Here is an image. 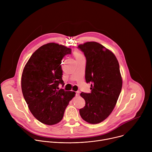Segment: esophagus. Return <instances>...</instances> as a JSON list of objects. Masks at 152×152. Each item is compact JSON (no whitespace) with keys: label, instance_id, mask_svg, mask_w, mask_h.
Returning a JSON list of instances; mask_svg holds the SVG:
<instances>
[{"label":"esophagus","instance_id":"1","mask_svg":"<svg viewBox=\"0 0 152 152\" xmlns=\"http://www.w3.org/2000/svg\"><path fill=\"white\" fill-rule=\"evenodd\" d=\"M79 94H80V92H79V91H76V96H79Z\"/></svg>","mask_w":152,"mask_h":152}]
</instances>
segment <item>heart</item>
Masks as SVG:
<instances>
[{"mask_svg":"<svg viewBox=\"0 0 152 152\" xmlns=\"http://www.w3.org/2000/svg\"><path fill=\"white\" fill-rule=\"evenodd\" d=\"M80 55L79 54V53H75V56H80Z\"/></svg>","mask_w":152,"mask_h":152,"instance_id":"obj_1","label":"heart"}]
</instances>
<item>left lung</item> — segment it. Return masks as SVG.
I'll return each mask as SVG.
<instances>
[{
	"label": "left lung",
	"instance_id": "left-lung-1",
	"mask_svg": "<svg viewBox=\"0 0 152 152\" xmlns=\"http://www.w3.org/2000/svg\"><path fill=\"white\" fill-rule=\"evenodd\" d=\"M86 57L85 80L91 93H81L85 106L79 110L83 120L98 124L108 117L115 106L122 88L119 64L115 55L94 41L79 45Z\"/></svg>",
	"mask_w": 152,
	"mask_h": 152
}]
</instances>
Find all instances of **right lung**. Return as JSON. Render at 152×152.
Returning <instances> with one entry per match:
<instances>
[{
	"label": "right lung",
	"mask_w": 152,
	"mask_h": 152,
	"mask_svg": "<svg viewBox=\"0 0 152 152\" xmlns=\"http://www.w3.org/2000/svg\"><path fill=\"white\" fill-rule=\"evenodd\" d=\"M72 49L55 42L39 48L30 57L21 75V90L32 115L47 125L58 123L63 118L75 92L58 87L62 79L61 60Z\"/></svg>",
	"instance_id": "obj_1"
}]
</instances>
